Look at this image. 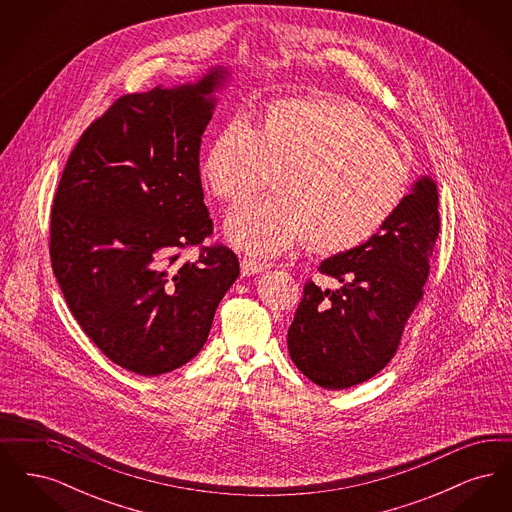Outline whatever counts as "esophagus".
Here are the masks:
<instances>
[{
    "label": "esophagus",
    "mask_w": 512,
    "mask_h": 512,
    "mask_svg": "<svg viewBox=\"0 0 512 512\" xmlns=\"http://www.w3.org/2000/svg\"><path fill=\"white\" fill-rule=\"evenodd\" d=\"M268 265L257 261V259H251V257H244L242 259V274L244 276H251V274H259L263 270H267Z\"/></svg>",
    "instance_id": "34e87169"
}]
</instances>
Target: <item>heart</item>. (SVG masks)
<instances>
[{"label":"heart","instance_id":"obj_1","mask_svg":"<svg viewBox=\"0 0 512 512\" xmlns=\"http://www.w3.org/2000/svg\"><path fill=\"white\" fill-rule=\"evenodd\" d=\"M276 172L265 201L226 224L232 244L274 257L307 240L324 255L378 236L403 205L411 171L382 130L357 107L317 98L278 99L247 121L232 117L201 159L209 192L242 205Z\"/></svg>","mask_w":512,"mask_h":512}]
</instances>
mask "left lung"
<instances>
[{"label":"left lung","mask_w":512,"mask_h":512,"mask_svg":"<svg viewBox=\"0 0 512 512\" xmlns=\"http://www.w3.org/2000/svg\"><path fill=\"white\" fill-rule=\"evenodd\" d=\"M439 224L438 188L424 176L378 236L322 261L341 288L309 280L288 330L290 357L311 382L343 390L390 363L424 297Z\"/></svg>","instance_id":"8db88e82"}]
</instances>
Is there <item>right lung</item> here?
Returning <instances> with one entry per match:
<instances>
[{
	"mask_svg": "<svg viewBox=\"0 0 512 512\" xmlns=\"http://www.w3.org/2000/svg\"><path fill=\"white\" fill-rule=\"evenodd\" d=\"M224 80L126 94L76 142L53 197L49 259L84 334L140 376L186 365L205 345L236 253L203 245L213 220L199 176L201 136ZM199 246L195 262L181 253Z\"/></svg>",
	"mask_w": 512,
	"mask_h": 512,
	"instance_id": "right-lung-1",
	"label": "right lung"
}]
</instances>
